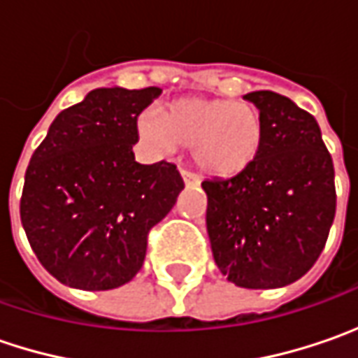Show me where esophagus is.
<instances>
[{
    "label": "esophagus",
    "mask_w": 358,
    "mask_h": 358,
    "mask_svg": "<svg viewBox=\"0 0 358 358\" xmlns=\"http://www.w3.org/2000/svg\"><path fill=\"white\" fill-rule=\"evenodd\" d=\"M181 177L185 181V185H199V177L193 171H187V169H181Z\"/></svg>",
    "instance_id": "obj_1"
}]
</instances>
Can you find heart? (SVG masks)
<instances>
[{
  "label": "heart",
  "mask_w": 358,
  "mask_h": 358,
  "mask_svg": "<svg viewBox=\"0 0 358 358\" xmlns=\"http://www.w3.org/2000/svg\"><path fill=\"white\" fill-rule=\"evenodd\" d=\"M139 133L157 149L169 153L175 147L195 149L203 171L233 177L253 163L263 145V115L253 103L183 97L167 105L165 115L147 111Z\"/></svg>",
  "instance_id": "1"
}]
</instances>
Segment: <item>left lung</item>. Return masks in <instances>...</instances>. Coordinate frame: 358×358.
<instances>
[{
	"instance_id": "left-lung-1",
	"label": "left lung",
	"mask_w": 358,
	"mask_h": 358,
	"mask_svg": "<svg viewBox=\"0 0 358 358\" xmlns=\"http://www.w3.org/2000/svg\"><path fill=\"white\" fill-rule=\"evenodd\" d=\"M247 101L263 115L253 163L229 179H205L207 233L217 267L245 289H277L309 271L335 219L333 159L317 119L275 91Z\"/></svg>"
}]
</instances>
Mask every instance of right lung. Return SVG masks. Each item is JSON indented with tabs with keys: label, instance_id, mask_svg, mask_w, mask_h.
I'll use <instances>...</instances> for the list:
<instances>
[{
	"label": "right lung",
	"instance_id": "obj_1",
	"mask_svg": "<svg viewBox=\"0 0 358 358\" xmlns=\"http://www.w3.org/2000/svg\"><path fill=\"white\" fill-rule=\"evenodd\" d=\"M159 87H97L49 125L25 171L21 225L39 263L63 285L107 291L143 267L149 231L183 179L167 161L141 165L137 117Z\"/></svg>",
	"mask_w": 358,
	"mask_h": 358
}]
</instances>
